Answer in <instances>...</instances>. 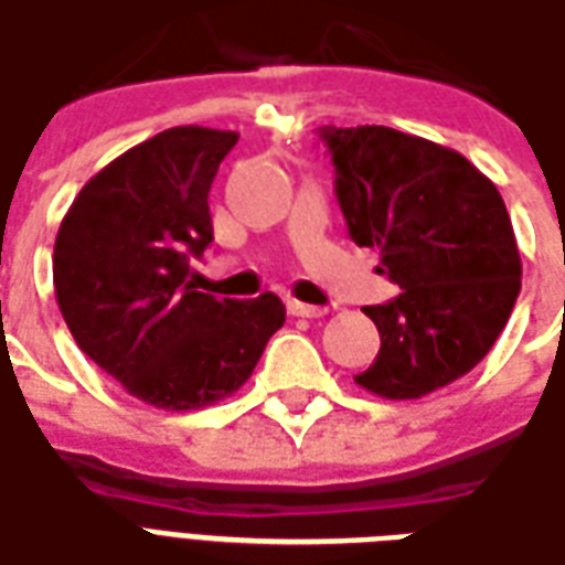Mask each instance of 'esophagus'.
I'll use <instances>...</instances> for the list:
<instances>
[{
    "label": "esophagus",
    "instance_id": "34e87169",
    "mask_svg": "<svg viewBox=\"0 0 565 565\" xmlns=\"http://www.w3.org/2000/svg\"><path fill=\"white\" fill-rule=\"evenodd\" d=\"M288 312L298 318H321L328 309L324 307H312V303H300V300H288Z\"/></svg>",
    "mask_w": 565,
    "mask_h": 565
}]
</instances>
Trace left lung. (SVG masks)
<instances>
[{
	"instance_id": "left-lung-1",
	"label": "left lung",
	"mask_w": 565,
	"mask_h": 565,
	"mask_svg": "<svg viewBox=\"0 0 565 565\" xmlns=\"http://www.w3.org/2000/svg\"><path fill=\"white\" fill-rule=\"evenodd\" d=\"M337 199L358 247H379L402 295L366 312L372 396L423 398L468 375L507 328L521 253L503 196L468 157L384 125L324 127Z\"/></svg>"
}]
</instances>
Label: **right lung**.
Here are the masks:
<instances>
[{"label":"right lung","instance_id":"right-lung-1","mask_svg":"<svg viewBox=\"0 0 565 565\" xmlns=\"http://www.w3.org/2000/svg\"><path fill=\"white\" fill-rule=\"evenodd\" d=\"M235 130L169 127L106 163L58 226L53 286L76 345L160 411H196L253 375L286 307L196 291L190 256L214 241L207 190Z\"/></svg>","mask_w":565,"mask_h":565}]
</instances>
